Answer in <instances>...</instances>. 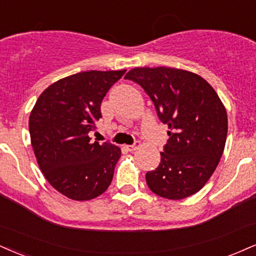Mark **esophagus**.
Instances as JSON below:
<instances>
[{
  "label": "esophagus",
  "instance_id": "34e87169",
  "mask_svg": "<svg viewBox=\"0 0 256 256\" xmlns=\"http://www.w3.org/2000/svg\"><path fill=\"white\" fill-rule=\"evenodd\" d=\"M140 146V142L136 140L132 146H126V149H128V152H134V150H137Z\"/></svg>",
  "mask_w": 256,
  "mask_h": 256
}]
</instances>
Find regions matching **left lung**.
<instances>
[{"mask_svg":"<svg viewBox=\"0 0 256 256\" xmlns=\"http://www.w3.org/2000/svg\"><path fill=\"white\" fill-rule=\"evenodd\" d=\"M125 80L144 89L169 128L158 167L146 174L149 188L172 200L194 194L214 174L226 146L228 116L220 98L199 75L174 68H134Z\"/></svg>","mask_w":256,"mask_h":256,"instance_id":"left-lung-1","label":"left lung"}]
</instances>
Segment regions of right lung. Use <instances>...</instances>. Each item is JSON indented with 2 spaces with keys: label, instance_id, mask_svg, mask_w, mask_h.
<instances>
[{
  "label": "right lung",
  "instance_id": "obj_1",
  "mask_svg": "<svg viewBox=\"0 0 256 256\" xmlns=\"http://www.w3.org/2000/svg\"><path fill=\"white\" fill-rule=\"evenodd\" d=\"M126 70L83 72L46 88L30 116L36 161L48 184L72 200H90L108 188L122 152L88 134L101 116L104 95Z\"/></svg>",
  "mask_w": 256,
  "mask_h": 256
}]
</instances>
